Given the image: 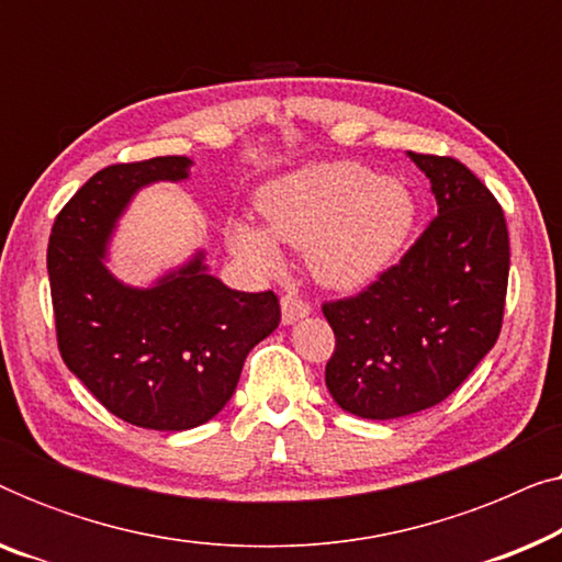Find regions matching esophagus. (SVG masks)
Here are the masks:
<instances>
[{"instance_id": "34e87169", "label": "esophagus", "mask_w": 562, "mask_h": 562, "mask_svg": "<svg viewBox=\"0 0 562 562\" xmlns=\"http://www.w3.org/2000/svg\"><path fill=\"white\" fill-rule=\"evenodd\" d=\"M312 312V304L306 302L302 294H296V291H286V294L281 296V314H283V325H291V322L306 317V314Z\"/></svg>"}]
</instances>
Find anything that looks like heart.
Returning <instances> with one entry per match:
<instances>
[{
	"label": "heart",
	"instance_id": "heart-1",
	"mask_svg": "<svg viewBox=\"0 0 562 562\" xmlns=\"http://www.w3.org/2000/svg\"><path fill=\"white\" fill-rule=\"evenodd\" d=\"M263 227L237 222L235 248L279 266V245L310 252L314 273L333 286H358L386 268L414 225V199L398 181L360 164H319L273 181L260 194Z\"/></svg>",
	"mask_w": 562,
	"mask_h": 562
}]
</instances>
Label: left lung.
<instances>
[{"instance_id":"1","label":"left lung","mask_w":562,"mask_h":562,"mask_svg":"<svg viewBox=\"0 0 562 562\" xmlns=\"http://www.w3.org/2000/svg\"><path fill=\"white\" fill-rule=\"evenodd\" d=\"M437 199L402 260L358 294L322 304L335 333L329 394L363 419H396L440 404L502 333L509 283L504 210L471 168L409 153Z\"/></svg>"}]
</instances>
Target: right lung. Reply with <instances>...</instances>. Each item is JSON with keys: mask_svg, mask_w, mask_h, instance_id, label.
Masks as SVG:
<instances>
[{"mask_svg": "<svg viewBox=\"0 0 562 562\" xmlns=\"http://www.w3.org/2000/svg\"><path fill=\"white\" fill-rule=\"evenodd\" d=\"M187 156L114 164L91 176L53 222L48 279L64 363L114 417L179 432L235 394L248 352L281 322L273 291L245 294L204 271L202 256L153 289L106 271L104 245L130 196L189 176Z\"/></svg>", "mask_w": 562, "mask_h": 562, "instance_id": "add662e5", "label": "right lung"}]
</instances>
